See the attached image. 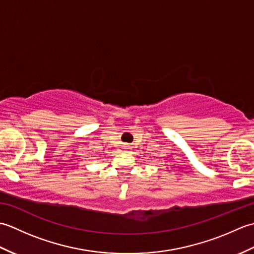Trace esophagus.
Masks as SVG:
<instances>
[{"label": "esophagus", "instance_id": "1", "mask_svg": "<svg viewBox=\"0 0 254 254\" xmlns=\"http://www.w3.org/2000/svg\"><path fill=\"white\" fill-rule=\"evenodd\" d=\"M127 149H128L127 147H124V150H127Z\"/></svg>", "mask_w": 254, "mask_h": 254}]
</instances>
